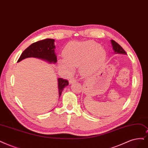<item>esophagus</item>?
Segmentation results:
<instances>
[{"instance_id":"1","label":"esophagus","mask_w":148,"mask_h":148,"mask_svg":"<svg viewBox=\"0 0 148 148\" xmlns=\"http://www.w3.org/2000/svg\"><path fill=\"white\" fill-rule=\"evenodd\" d=\"M76 82V79L75 78H71L70 80H69V84H72L73 83H75Z\"/></svg>"}]
</instances>
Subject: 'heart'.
<instances>
[{
    "instance_id": "obj_1",
    "label": "heart",
    "mask_w": 148,
    "mask_h": 148,
    "mask_svg": "<svg viewBox=\"0 0 148 148\" xmlns=\"http://www.w3.org/2000/svg\"><path fill=\"white\" fill-rule=\"evenodd\" d=\"M63 55L64 60H58V67L71 74L73 68L80 66V73L84 76L94 73L107 58L105 49L91 41L70 43L64 49Z\"/></svg>"
}]
</instances>
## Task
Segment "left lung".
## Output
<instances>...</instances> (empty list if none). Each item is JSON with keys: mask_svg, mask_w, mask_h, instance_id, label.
<instances>
[{"mask_svg": "<svg viewBox=\"0 0 148 148\" xmlns=\"http://www.w3.org/2000/svg\"><path fill=\"white\" fill-rule=\"evenodd\" d=\"M112 46L113 47V49L114 51V52L115 53H121V54H125L126 55V52L123 49V47L120 46L114 40H111Z\"/></svg>", "mask_w": 148, "mask_h": 148, "instance_id": "8db88e82", "label": "left lung"}]
</instances>
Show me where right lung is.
I'll return each instance as SVG.
<instances>
[{
  "mask_svg": "<svg viewBox=\"0 0 148 148\" xmlns=\"http://www.w3.org/2000/svg\"><path fill=\"white\" fill-rule=\"evenodd\" d=\"M55 40L53 39H45L37 41L32 44L22 53L18 62H21L27 58L34 57L37 58L47 62L49 63H56L57 62V56L55 52L56 46L54 45ZM58 89L59 97L62 95V92L64 87L69 85L68 81L58 78Z\"/></svg>",
  "mask_w": 148,
  "mask_h": 148,
  "instance_id": "right-lung-1",
  "label": "right lung"
}]
</instances>
